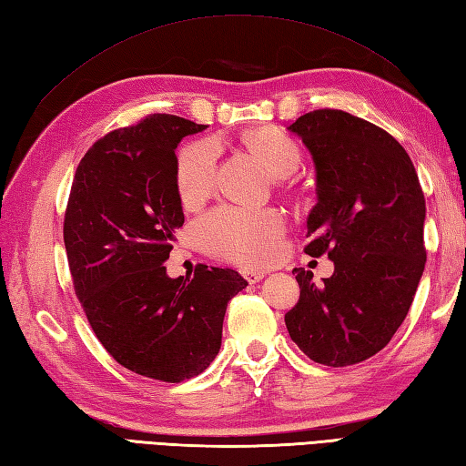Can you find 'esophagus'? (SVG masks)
Segmentation results:
<instances>
[{"instance_id":"obj_1","label":"esophagus","mask_w":466,"mask_h":466,"mask_svg":"<svg viewBox=\"0 0 466 466\" xmlns=\"http://www.w3.org/2000/svg\"><path fill=\"white\" fill-rule=\"evenodd\" d=\"M240 275L250 282V285H254V282H258L264 279V270H254V268H242Z\"/></svg>"}]
</instances>
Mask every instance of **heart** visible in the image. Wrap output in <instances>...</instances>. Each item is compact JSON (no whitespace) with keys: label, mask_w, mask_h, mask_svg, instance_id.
<instances>
[{"label":"heart","mask_w":466,"mask_h":466,"mask_svg":"<svg viewBox=\"0 0 466 466\" xmlns=\"http://www.w3.org/2000/svg\"><path fill=\"white\" fill-rule=\"evenodd\" d=\"M244 145L268 167L272 176L289 177L300 166V147L293 137L275 127H260L244 135ZM218 176V151L212 141L181 147L176 163V184L186 206H198L212 194ZM285 218L275 208L218 206L196 226L198 242L214 257L260 267L279 254Z\"/></svg>","instance_id":"heart-1"}]
</instances>
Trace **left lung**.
<instances>
[{"label":"left lung","mask_w":466,"mask_h":466,"mask_svg":"<svg viewBox=\"0 0 466 466\" xmlns=\"http://www.w3.org/2000/svg\"><path fill=\"white\" fill-rule=\"evenodd\" d=\"M289 129L317 171L305 252L327 254L335 272L317 287L311 270H293L300 297L285 323L307 358L353 366L386 348L412 305L426 264L424 194L406 149L378 125L317 108Z\"/></svg>","instance_id":"8db88e82"}]
</instances>
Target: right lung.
Listing matches in <instances>:
<instances>
[{"label": "right lung", "instance_id": "add662e5", "mask_svg": "<svg viewBox=\"0 0 466 466\" xmlns=\"http://www.w3.org/2000/svg\"><path fill=\"white\" fill-rule=\"evenodd\" d=\"M208 125L147 115L106 133L80 159L64 212L72 285L96 339L139 376L179 384L220 351L226 305L248 285L198 264L169 279L163 262L184 226L176 147Z\"/></svg>", "mask_w": 466, "mask_h": 466}]
</instances>
